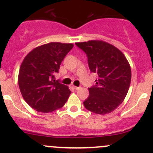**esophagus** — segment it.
Masks as SVG:
<instances>
[{
  "label": "esophagus",
  "instance_id": "1",
  "mask_svg": "<svg viewBox=\"0 0 153 153\" xmlns=\"http://www.w3.org/2000/svg\"><path fill=\"white\" fill-rule=\"evenodd\" d=\"M73 88L75 89V90H78V89H80L81 87H80V86L78 87V86H75V85H73Z\"/></svg>",
  "mask_w": 153,
  "mask_h": 153
}]
</instances>
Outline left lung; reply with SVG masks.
<instances>
[{"label": "left lung", "mask_w": 153, "mask_h": 153, "mask_svg": "<svg viewBox=\"0 0 153 153\" xmlns=\"http://www.w3.org/2000/svg\"><path fill=\"white\" fill-rule=\"evenodd\" d=\"M86 54L90 71L98 75L89 88L84 106L98 114L114 111L123 102L131 82V68L124 54L117 47L99 40L75 43Z\"/></svg>", "instance_id": "1"}]
</instances>
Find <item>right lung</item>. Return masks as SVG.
Masks as SVG:
<instances>
[{
  "label": "right lung",
  "instance_id": "1",
  "mask_svg": "<svg viewBox=\"0 0 153 153\" xmlns=\"http://www.w3.org/2000/svg\"><path fill=\"white\" fill-rule=\"evenodd\" d=\"M73 44L50 42L31 50L22 63L19 85L26 102L31 108L49 113L62 108L71 91L55 80L59 67Z\"/></svg>",
  "mask_w": 153,
  "mask_h": 153
}]
</instances>
